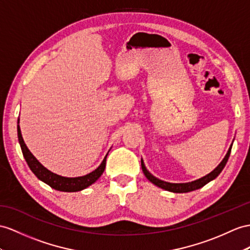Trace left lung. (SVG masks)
Returning <instances> with one entry per match:
<instances>
[{
	"label": "left lung",
	"mask_w": 250,
	"mask_h": 250,
	"mask_svg": "<svg viewBox=\"0 0 250 250\" xmlns=\"http://www.w3.org/2000/svg\"><path fill=\"white\" fill-rule=\"evenodd\" d=\"M234 140V139H233ZM233 143V142H232ZM231 148H232V144L230 145L229 149L226 153L225 157L223 158V161L219 164V166L213 170L211 171L209 174L205 175L201 178H198V180L196 181H193V182H189V183H180V184H175V183H168V182H165V181H162L159 180V178L155 177L153 174H151L150 172L146 170V166H145V163L143 161L142 158V169H143V172L145 176L148 178V180L152 183L154 184L155 186L162 188L164 190H167V191H170V192H173V193H186V192H190V191H194L196 189H200L202 187H204L205 185L208 184L209 182L213 181L215 177L219 176V174L222 172V170L224 169V167H225L226 164H227V161L229 158V155H230V152H231Z\"/></svg>",
	"instance_id": "left-lung-1"
}]
</instances>
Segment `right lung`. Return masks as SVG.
I'll list each match as a JSON object with an SVG mask.
<instances>
[{
  "mask_svg": "<svg viewBox=\"0 0 250 250\" xmlns=\"http://www.w3.org/2000/svg\"><path fill=\"white\" fill-rule=\"evenodd\" d=\"M20 118L18 119V138H19V144L21 146V150L23 153V156L26 161L28 167L30 170L33 171V173L39 178L40 181L43 183H45L48 185L49 187H52L55 190L62 191V192H77V191H81L83 189H85L87 187L93 185L96 181L104 173V171L105 169V162H106V156L104 158V161L99 165V167L97 169H95L92 171L91 173H88L86 175L83 176H77V177H65V176H61L54 173V172L49 171L46 169L44 166L38 161V159L31 154V152L28 150L27 146L25 145L21 130H20Z\"/></svg>",
  "mask_w": 250,
  "mask_h": 250,
  "instance_id": "obj_1",
  "label": "right lung"
}]
</instances>
